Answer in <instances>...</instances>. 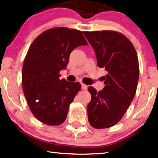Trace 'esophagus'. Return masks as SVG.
Instances as JSON below:
<instances>
[{
	"label": "esophagus",
	"instance_id": "obj_1",
	"mask_svg": "<svg viewBox=\"0 0 158 158\" xmlns=\"http://www.w3.org/2000/svg\"><path fill=\"white\" fill-rule=\"evenodd\" d=\"M81 86H82V89L83 90H86L88 88V86L85 85L84 83H81Z\"/></svg>",
	"mask_w": 158,
	"mask_h": 158
}]
</instances>
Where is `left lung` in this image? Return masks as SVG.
<instances>
[{"instance_id":"8db88e82","label":"left lung","mask_w":158,"mask_h":158,"mask_svg":"<svg viewBox=\"0 0 158 158\" xmlns=\"http://www.w3.org/2000/svg\"><path fill=\"white\" fill-rule=\"evenodd\" d=\"M83 34L94 49L98 66L108 72L103 77V90L88 88L91 94L88 122L96 129L109 128L119 122L135 96L139 75L137 55L132 43L119 32L106 30Z\"/></svg>"}]
</instances>
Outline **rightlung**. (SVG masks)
Here are the masks:
<instances>
[{
  "label": "right lung",
  "mask_w": 158,
  "mask_h": 158,
  "mask_svg": "<svg viewBox=\"0 0 158 158\" xmlns=\"http://www.w3.org/2000/svg\"><path fill=\"white\" fill-rule=\"evenodd\" d=\"M87 44L81 31L64 27L46 30L32 42L23 64L22 86L30 110L41 122L58 126L65 121L81 85L60 80L59 73L73 49Z\"/></svg>",
  "instance_id": "add662e5"
}]
</instances>
